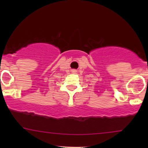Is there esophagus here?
Segmentation results:
<instances>
[{
	"instance_id": "34e87169",
	"label": "esophagus",
	"mask_w": 148,
	"mask_h": 148,
	"mask_svg": "<svg viewBox=\"0 0 148 148\" xmlns=\"http://www.w3.org/2000/svg\"><path fill=\"white\" fill-rule=\"evenodd\" d=\"M72 73H76V69H72Z\"/></svg>"
}]
</instances>
